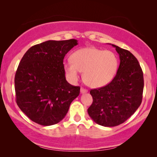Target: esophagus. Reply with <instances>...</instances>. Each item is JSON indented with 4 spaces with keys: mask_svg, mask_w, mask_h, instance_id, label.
<instances>
[{
    "mask_svg": "<svg viewBox=\"0 0 157 157\" xmlns=\"http://www.w3.org/2000/svg\"><path fill=\"white\" fill-rule=\"evenodd\" d=\"M87 92H88V91H87L86 89H85L84 88H81V89H80V93H81V94H86V93H87Z\"/></svg>",
    "mask_w": 157,
    "mask_h": 157,
    "instance_id": "obj_1",
    "label": "esophagus"
}]
</instances>
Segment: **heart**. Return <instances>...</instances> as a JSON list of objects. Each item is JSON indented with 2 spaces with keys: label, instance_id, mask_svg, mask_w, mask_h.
Instances as JSON below:
<instances>
[{
  "label": "heart",
  "instance_id": "b5f03b06",
  "mask_svg": "<svg viewBox=\"0 0 157 157\" xmlns=\"http://www.w3.org/2000/svg\"><path fill=\"white\" fill-rule=\"evenodd\" d=\"M118 66L115 53L110 50L94 47L79 49L72 55V60L63 63L66 75L71 82H76L80 72H84V79L91 87L99 88L112 80Z\"/></svg>",
  "mask_w": 157,
  "mask_h": 157
}]
</instances>
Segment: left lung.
<instances>
[{"instance_id":"left-lung-1","label":"left lung","mask_w":157,"mask_h":157,"mask_svg":"<svg viewBox=\"0 0 157 157\" xmlns=\"http://www.w3.org/2000/svg\"><path fill=\"white\" fill-rule=\"evenodd\" d=\"M120 58V66L109 84L91 90L93 103L88 113L95 123L104 127L123 123L141 104L144 80L136 57L128 50L111 44Z\"/></svg>"}]
</instances>
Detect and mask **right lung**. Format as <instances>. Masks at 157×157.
I'll use <instances>...</instances> for the list:
<instances>
[{"instance_id":"right-lung-1","label":"right lung","mask_w":157,"mask_h":157,"mask_svg":"<svg viewBox=\"0 0 157 157\" xmlns=\"http://www.w3.org/2000/svg\"><path fill=\"white\" fill-rule=\"evenodd\" d=\"M76 39L49 40L28 49L14 78L17 103L31 121L44 126L60 122L80 88L66 81L63 60Z\"/></svg>"}]
</instances>
